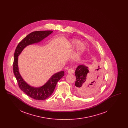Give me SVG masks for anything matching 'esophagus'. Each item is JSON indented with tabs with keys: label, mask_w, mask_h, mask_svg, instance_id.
I'll list each match as a JSON object with an SVG mask.
<instances>
[{
	"label": "esophagus",
	"mask_w": 128,
	"mask_h": 128,
	"mask_svg": "<svg viewBox=\"0 0 128 128\" xmlns=\"http://www.w3.org/2000/svg\"><path fill=\"white\" fill-rule=\"evenodd\" d=\"M68 73L69 74H73L74 73V70L72 68H70L68 70Z\"/></svg>",
	"instance_id": "34e87169"
}]
</instances>
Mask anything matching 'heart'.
<instances>
[{"mask_svg":"<svg viewBox=\"0 0 128 128\" xmlns=\"http://www.w3.org/2000/svg\"><path fill=\"white\" fill-rule=\"evenodd\" d=\"M80 43L79 41L77 40H71L70 41L68 42L67 45L69 46H75L77 44H78ZM84 46H81L79 47V48L78 49L77 52L73 55L72 56V59L73 60H77L79 58L80 56L82 53V52L84 51Z\"/></svg>","mask_w":128,"mask_h":128,"instance_id":"b5f03b06","label":"heart"}]
</instances>
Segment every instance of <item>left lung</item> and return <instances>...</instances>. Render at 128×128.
I'll use <instances>...</instances> for the list:
<instances>
[{"label":"left lung","mask_w":128,"mask_h":128,"mask_svg":"<svg viewBox=\"0 0 128 128\" xmlns=\"http://www.w3.org/2000/svg\"><path fill=\"white\" fill-rule=\"evenodd\" d=\"M99 66L94 72H90L88 67L80 65L77 67L75 75V82L78 94L83 96H90L98 92L99 84L103 78Z\"/></svg>","instance_id":"8db88e82"}]
</instances>
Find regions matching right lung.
<instances>
[{
    "label": "right lung",
    "instance_id": "obj_1",
    "mask_svg": "<svg viewBox=\"0 0 128 128\" xmlns=\"http://www.w3.org/2000/svg\"><path fill=\"white\" fill-rule=\"evenodd\" d=\"M52 32V30H39L31 32L18 43L14 55L13 70L18 86L27 96L36 100H43L49 98L54 91L58 82L64 76V72L61 71L55 73L44 85L41 87H32L25 82L19 72L18 56L27 46L41 42Z\"/></svg>",
    "mask_w": 128,
    "mask_h": 128
}]
</instances>
